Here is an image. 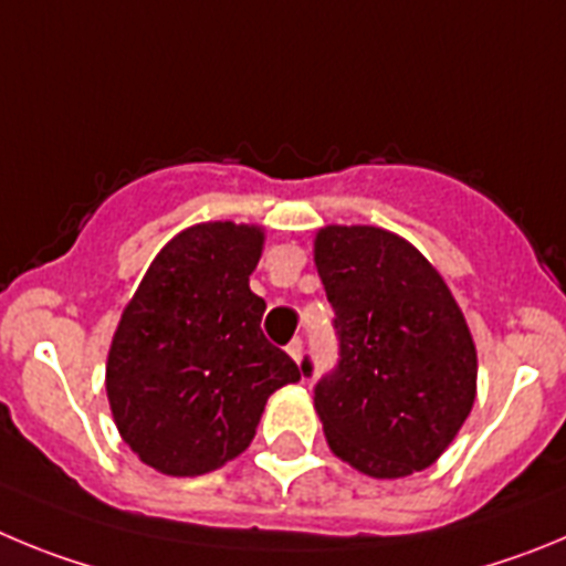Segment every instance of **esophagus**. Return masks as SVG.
Listing matches in <instances>:
<instances>
[{
    "label": "esophagus",
    "mask_w": 566,
    "mask_h": 566,
    "mask_svg": "<svg viewBox=\"0 0 566 566\" xmlns=\"http://www.w3.org/2000/svg\"><path fill=\"white\" fill-rule=\"evenodd\" d=\"M287 353H290V358L295 360V364H302V355H304V340L302 338H293L287 344Z\"/></svg>",
    "instance_id": "1"
}]
</instances>
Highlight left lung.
Masks as SVG:
<instances>
[{
  "instance_id": "obj_1",
  "label": "left lung",
  "mask_w": 566,
  "mask_h": 566,
  "mask_svg": "<svg viewBox=\"0 0 566 566\" xmlns=\"http://www.w3.org/2000/svg\"><path fill=\"white\" fill-rule=\"evenodd\" d=\"M315 268L338 335V364L313 389L329 448L378 480L429 468L476 395V349L454 295L384 228H321ZM302 371L313 375L310 358Z\"/></svg>"
}]
</instances>
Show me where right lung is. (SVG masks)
<instances>
[{
    "label": "right lung",
    "instance_id": "1",
    "mask_svg": "<svg viewBox=\"0 0 566 566\" xmlns=\"http://www.w3.org/2000/svg\"><path fill=\"white\" fill-rule=\"evenodd\" d=\"M262 231L202 222L157 253L106 360L112 417L146 465L197 476L251 446L268 397L302 369L262 333L248 287Z\"/></svg>",
    "mask_w": 566,
    "mask_h": 566
}]
</instances>
